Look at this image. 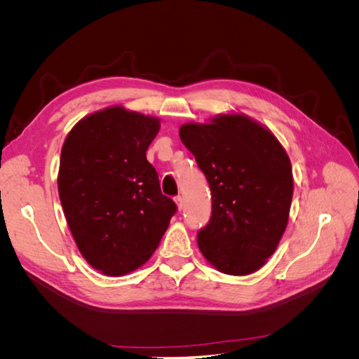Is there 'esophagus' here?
<instances>
[{
  "instance_id": "obj_1",
  "label": "esophagus",
  "mask_w": 359,
  "mask_h": 359,
  "mask_svg": "<svg viewBox=\"0 0 359 359\" xmlns=\"http://www.w3.org/2000/svg\"><path fill=\"white\" fill-rule=\"evenodd\" d=\"M175 203H177V206H178V210L181 211V210H182V206H184V201H182V198H181V196H177V198H175Z\"/></svg>"
}]
</instances>
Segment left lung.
Masks as SVG:
<instances>
[{
    "label": "left lung",
    "mask_w": 359,
    "mask_h": 359,
    "mask_svg": "<svg viewBox=\"0 0 359 359\" xmlns=\"http://www.w3.org/2000/svg\"><path fill=\"white\" fill-rule=\"evenodd\" d=\"M180 137L211 189L210 222L198 232L202 255L224 274L255 273L287 224L293 180L286 151L243 115L186 124Z\"/></svg>",
    "instance_id": "1"
}]
</instances>
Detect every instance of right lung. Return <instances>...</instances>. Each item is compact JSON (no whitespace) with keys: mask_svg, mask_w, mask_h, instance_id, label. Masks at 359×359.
<instances>
[{"mask_svg":"<svg viewBox=\"0 0 359 359\" xmlns=\"http://www.w3.org/2000/svg\"><path fill=\"white\" fill-rule=\"evenodd\" d=\"M158 128L157 118L116 106L83 118L62 145V210L79 252L103 274L144 265L178 210L145 156Z\"/></svg>","mask_w":359,"mask_h":359,"instance_id":"1","label":"right lung"}]
</instances>
